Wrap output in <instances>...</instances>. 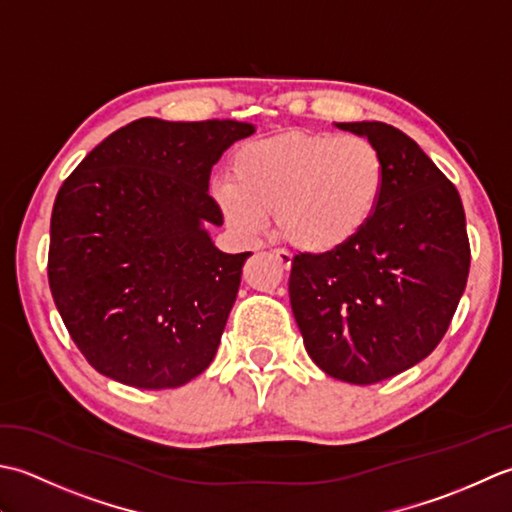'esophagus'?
<instances>
[{"mask_svg":"<svg viewBox=\"0 0 512 512\" xmlns=\"http://www.w3.org/2000/svg\"><path fill=\"white\" fill-rule=\"evenodd\" d=\"M274 256H276L278 263L283 265L285 269H289L291 267V260H294V258H291V254L287 252V249H274Z\"/></svg>","mask_w":512,"mask_h":512,"instance_id":"esophagus-1","label":"esophagus"}]
</instances>
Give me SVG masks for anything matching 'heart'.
Instances as JSON below:
<instances>
[{"label":"heart","instance_id":"heart-1","mask_svg":"<svg viewBox=\"0 0 512 512\" xmlns=\"http://www.w3.org/2000/svg\"><path fill=\"white\" fill-rule=\"evenodd\" d=\"M216 201L236 229L256 234L276 216L278 234L309 254L349 245L369 225L387 185L378 145L364 137L285 132L245 145Z\"/></svg>","mask_w":512,"mask_h":512}]
</instances>
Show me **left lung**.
I'll return each mask as SVG.
<instances>
[{
	"label": "left lung",
	"instance_id": "obj_1",
	"mask_svg": "<svg viewBox=\"0 0 512 512\" xmlns=\"http://www.w3.org/2000/svg\"><path fill=\"white\" fill-rule=\"evenodd\" d=\"M336 125L378 145L387 185L349 245L291 260L289 298L309 358L336 380L375 384L440 344L471 245L460 194L420 145L380 121Z\"/></svg>",
	"mask_w": 512,
	"mask_h": 512
}]
</instances>
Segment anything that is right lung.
I'll return each instance as SVG.
<instances>
[{"instance_id":"add662e5","label":"right lung","mask_w":512,"mask_h":512,"mask_svg":"<svg viewBox=\"0 0 512 512\" xmlns=\"http://www.w3.org/2000/svg\"><path fill=\"white\" fill-rule=\"evenodd\" d=\"M241 121L143 117L103 139L50 218L48 283L86 360L137 389H176L216 356L252 252L225 254L214 163L254 134Z\"/></svg>"}]
</instances>
